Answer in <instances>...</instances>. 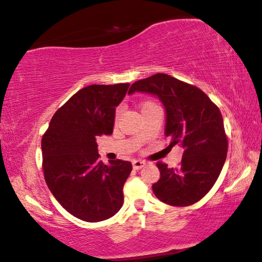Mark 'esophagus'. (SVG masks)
Here are the masks:
<instances>
[{"label": "esophagus", "instance_id": "34e87169", "mask_svg": "<svg viewBox=\"0 0 262 262\" xmlns=\"http://www.w3.org/2000/svg\"><path fill=\"white\" fill-rule=\"evenodd\" d=\"M146 163L143 160H134L133 161V167H134V169H140L142 168L143 166H145Z\"/></svg>", "mask_w": 262, "mask_h": 262}]
</instances>
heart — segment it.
<instances>
[{
    "mask_svg": "<svg viewBox=\"0 0 262 262\" xmlns=\"http://www.w3.org/2000/svg\"><path fill=\"white\" fill-rule=\"evenodd\" d=\"M154 103H150V102H147V103H145V104H143V106L142 108H146V106H148V105H153Z\"/></svg>",
    "mask_w": 262,
    "mask_h": 262,
    "instance_id": "obj_1",
    "label": "heart"
}]
</instances>
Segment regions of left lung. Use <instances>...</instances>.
Wrapping results in <instances>:
<instances>
[{"label": "left lung", "mask_w": 262, "mask_h": 262, "mask_svg": "<svg viewBox=\"0 0 262 262\" xmlns=\"http://www.w3.org/2000/svg\"><path fill=\"white\" fill-rule=\"evenodd\" d=\"M135 91L159 97L166 110L169 147L179 143L184 149L178 168L158 161L160 179L153 184L154 194L173 206L197 203L211 190L227 158L228 138L219 106L200 88L166 73L138 80L128 94Z\"/></svg>", "instance_id": "obj_1"}]
</instances>
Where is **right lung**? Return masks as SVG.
<instances>
[{
	"mask_svg": "<svg viewBox=\"0 0 262 262\" xmlns=\"http://www.w3.org/2000/svg\"><path fill=\"white\" fill-rule=\"evenodd\" d=\"M129 83L80 89L59 108L42 135L46 184L66 211L85 222L113 217L123 204L129 161L99 160L96 138L113 133L115 109Z\"/></svg>",
	"mask_w": 262,
	"mask_h": 262,
	"instance_id": "obj_1",
	"label": "right lung"
}]
</instances>
